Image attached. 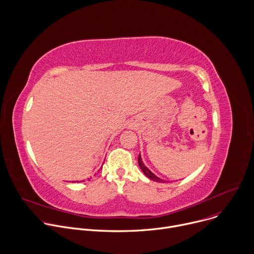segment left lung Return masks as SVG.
<instances>
[{
    "mask_svg": "<svg viewBox=\"0 0 254 254\" xmlns=\"http://www.w3.org/2000/svg\"><path fill=\"white\" fill-rule=\"evenodd\" d=\"M137 162H138V166H139V168H140V170L142 171V173L146 175L149 179H151V180H153V181H155V182H159V183H166V182H168V181H165V180H163V179H161V178H159V177H157L154 173H152L146 166L143 165V163H142V160H141V157H140V154L138 155V158H137Z\"/></svg>",
    "mask_w": 254,
    "mask_h": 254,
    "instance_id": "left-lung-1",
    "label": "left lung"
}]
</instances>
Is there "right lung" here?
<instances>
[{
  "label": "right lung",
  "mask_w": 254,
  "mask_h": 254,
  "mask_svg": "<svg viewBox=\"0 0 254 254\" xmlns=\"http://www.w3.org/2000/svg\"><path fill=\"white\" fill-rule=\"evenodd\" d=\"M88 180H89V179H88ZM73 183H74V181H73Z\"/></svg>",
  "instance_id": "add662e5"
}]
</instances>
